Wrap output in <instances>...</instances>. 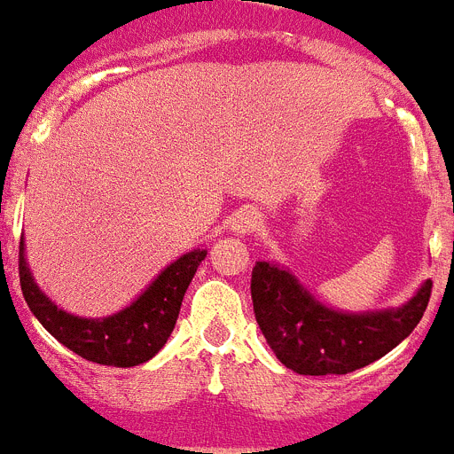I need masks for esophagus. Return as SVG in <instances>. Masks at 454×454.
Returning <instances> with one entry per match:
<instances>
[{
    "mask_svg": "<svg viewBox=\"0 0 454 454\" xmlns=\"http://www.w3.org/2000/svg\"><path fill=\"white\" fill-rule=\"evenodd\" d=\"M259 224H261L259 211H256L254 207H245V209H240L239 214L234 215V220H231V231H234L236 236H249L259 230Z\"/></svg>",
    "mask_w": 454,
    "mask_h": 454,
    "instance_id": "obj_1",
    "label": "esophagus"
}]
</instances>
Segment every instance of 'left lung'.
I'll use <instances>...</instances> for the list:
<instances>
[{
    "instance_id": "1",
    "label": "left lung",
    "mask_w": 454,
    "mask_h": 454,
    "mask_svg": "<svg viewBox=\"0 0 454 454\" xmlns=\"http://www.w3.org/2000/svg\"><path fill=\"white\" fill-rule=\"evenodd\" d=\"M432 293L426 281L401 309L344 313L324 306L277 263L252 270V301L261 333L288 369L301 376L351 373L392 351L421 322Z\"/></svg>"
}]
</instances>
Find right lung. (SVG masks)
Listing matches in <instances>:
<instances>
[{"label":"right lung","instance_id":"obj_1","mask_svg":"<svg viewBox=\"0 0 454 454\" xmlns=\"http://www.w3.org/2000/svg\"><path fill=\"white\" fill-rule=\"evenodd\" d=\"M205 256L207 249H191L166 265L130 306L98 319L67 313L40 290L24 256V240H20V286L37 322L69 351L107 367H137L170 338L186 288Z\"/></svg>","mask_w":454,"mask_h":454}]
</instances>
